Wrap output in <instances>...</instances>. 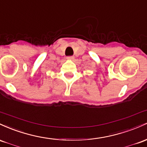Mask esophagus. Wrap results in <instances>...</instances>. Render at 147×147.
Masks as SVG:
<instances>
[{
  "mask_svg": "<svg viewBox=\"0 0 147 147\" xmlns=\"http://www.w3.org/2000/svg\"><path fill=\"white\" fill-rule=\"evenodd\" d=\"M74 58V56H68V57H67V59H68V60H73Z\"/></svg>",
  "mask_w": 147,
  "mask_h": 147,
  "instance_id": "obj_1",
  "label": "esophagus"
}]
</instances>
